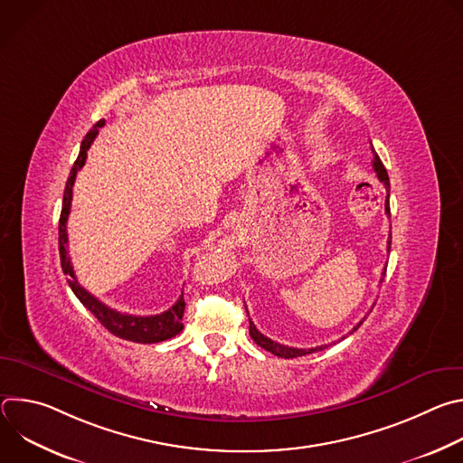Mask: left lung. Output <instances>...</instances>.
I'll use <instances>...</instances> for the list:
<instances>
[{
  "mask_svg": "<svg viewBox=\"0 0 463 463\" xmlns=\"http://www.w3.org/2000/svg\"><path fill=\"white\" fill-rule=\"evenodd\" d=\"M373 170H375V174H377V177H379V181L384 184V188H386V192L390 190V179H388V174H386V168L383 166V163H381V159H379V156L373 152ZM388 195L390 194H386V202H384V213L390 216V202H388ZM390 245H392V232H390V236H388V245H386V250L390 252ZM384 273L386 271H383V279H384ZM381 279V280H383ZM366 318V317H364ZM364 318L354 327V332L355 329L364 322ZM249 334H250V339L258 345V346H261L263 350H268V352H271L273 355H279V357H284V359H293V357H302V355H307V354H313V352H320V350H324V348H327V345H324V346H317V348H309V350H306V348H289V346H284V345H279V343H275V341H271L269 337H266V335H261L258 329H256V326L252 324V320L249 318ZM352 334V332H350ZM345 339V337H343Z\"/></svg>",
  "mask_w": 463,
  "mask_h": 463,
  "instance_id": "1",
  "label": "left lung"
}]
</instances>
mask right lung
Returning a JSON list of instances; mask_svg holds the SVG:
<instances>
[{
  "instance_id": "1",
  "label": "right lung",
  "mask_w": 463,
  "mask_h": 463,
  "mask_svg": "<svg viewBox=\"0 0 463 463\" xmlns=\"http://www.w3.org/2000/svg\"><path fill=\"white\" fill-rule=\"evenodd\" d=\"M104 118H100L90 131L86 134L82 145H80V152L79 157L70 172L68 183H65V190H63V202H61V213H60V223H58V247H60V263H61V271L63 275H68V282L70 288L73 289V293L77 295V298L99 318V322L108 329L109 334H113L118 339L124 341H131V343H141V345H154V343H161L166 339L175 337L181 329H183V311H184V300L183 295L177 298V302L157 315H128V313H120L117 309L108 307L106 304H102L99 298H95L90 291H86L73 271L71 266V258L68 252V218L71 213V200H73V184H75V177L77 172L84 166L86 159H88V150L91 146V143L95 141V137L99 136V129L104 126Z\"/></svg>"
}]
</instances>
